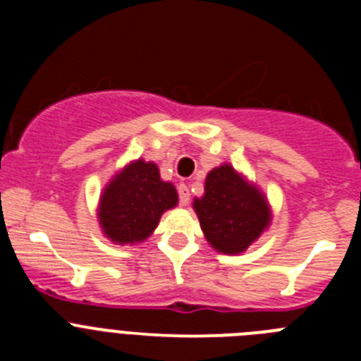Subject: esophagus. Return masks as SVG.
Masks as SVG:
<instances>
[{
  "label": "esophagus",
  "mask_w": 361,
  "mask_h": 361,
  "mask_svg": "<svg viewBox=\"0 0 361 361\" xmlns=\"http://www.w3.org/2000/svg\"><path fill=\"white\" fill-rule=\"evenodd\" d=\"M178 202L180 206H188L190 204V188L186 184H178Z\"/></svg>",
  "instance_id": "esophagus-1"
}]
</instances>
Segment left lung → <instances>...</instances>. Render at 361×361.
I'll return each instance as SVG.
<instances>
[{"mask_svg": "<svg viewBox=\"0 0 361 361\" xmlns=\"http://www.w3.org/2000/svg\"><path fill=\"white\" fill-rule=\"evenodd\" d=\"M206 240L226 255L244 253L271 222L264 193L231 164L213 168L204 195L193 200Z\"/></svg>", "mask_w": 361, "mask_h": 361, "instance_id": "obj_1", "label": "left lung"}]
</instances>
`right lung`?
<instances>
[{"label":"right lung","instance_id":"obj_1","mask_svg":"<svg viewBox=\"0 0 361 361\" xmlns=\"http://www.w3.org/2000/svg\"><path fill=\"white\" fill-rule=\"evenodd\" d=\"M178 202L177 190L164 183L155 162H130L114 175L99 199V224L116 244L142 242L157 228L166 209Z\"/></svg>","mask_w":361,"mask_h":361}]
</instances>
